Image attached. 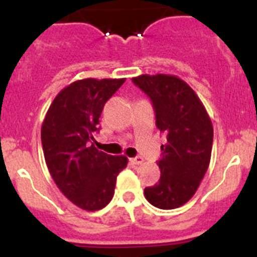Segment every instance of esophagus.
Instances as JSON below:
<instances>
[{
  "label": "esophagus",
  "instance_id": "34e87169",
  "mask_svg": "<svg viewBox=\"0 0 257 257\" xmlns=\"http://www.w3.org/2000/svg\"><path fill=\"white\" fill-rule=\"evenodd\" d=\"M130 161L133 165H142V163H144V158L143 157H135V158H131Z\"/></svg>",
  "mask_w": 257,
  "mask_h": 257
}]
</instances>
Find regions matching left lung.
<instances>
[{"mask_svg":"<svg viewBox=\"0 0 257 257\" xmlns=\"http://www.w3.org/2000/svg\"><path fill=\"white\" fill-rule=\"evenodd\" d=\"M133 81L151 97L157 127L167 135L157 162L160 181L145 188L144 196L162 210L178 208L194 196L210 166L212 122L198 95L178 76L142 74Z\"/></svg>","mask_w":257,"mask_h":257,"instance_id":"left-lung-1","label":"left lung"}]
</instances>
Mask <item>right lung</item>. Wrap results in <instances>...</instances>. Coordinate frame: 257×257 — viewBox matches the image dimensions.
<instances>
[{
	"label": "right lung",
	"mask_w": 257,
	"mask_h": 257,
	"mask_svg": "<svg viewBox=\"0 0 257 257\" xmlns=\"http://www.w3.org/2000/svg\"><path fill=\"white\" fill-rule=\"evenodd\" d=\"M126 78L74 81L55 96L41 128L45 161L60 192L77 207L101 210L114 194L127 157L95 147V131L104 104Z\"/></svg>",
	"instance_id": "1"
}]
</instances>
